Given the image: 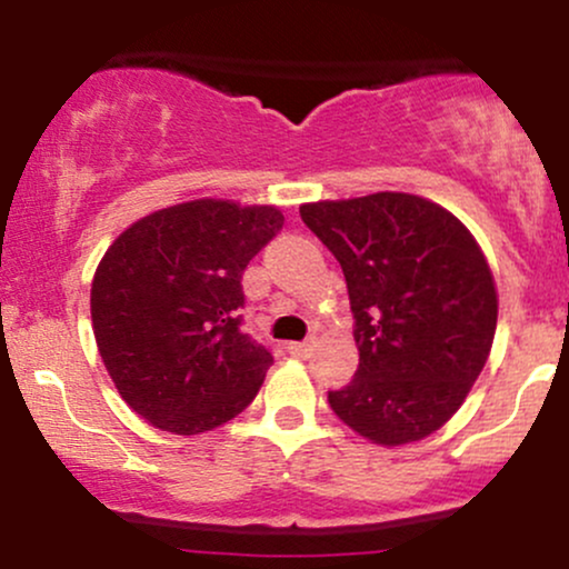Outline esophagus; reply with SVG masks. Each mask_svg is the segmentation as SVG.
I'll list each match as a JSON object with an SVG mask.
<instances>
[{
  "label": "esophagus",
  "mask_w": 569,
  "mask_h": 569,
  "mask_svg": "<svg viewBox=\"0 0 569 569\" xmlns=\"http://www.w3.org/2000/svg\"><path fill=\"white\" fill-rule=\"evenodd\" d=\"M310 348H312L310 342H289V345H286V350H289L291 356H297V358H305L307 352H310Z\"/></svg>",
  "instance_id": "obj_1"
}]
</instances>
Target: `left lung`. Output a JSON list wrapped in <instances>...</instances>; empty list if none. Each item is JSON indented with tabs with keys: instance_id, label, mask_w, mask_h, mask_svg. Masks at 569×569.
I'll return each instance as SVG.
<instances>
[{
	"instance_id": "obj_1",
	"label": "left lung",
	"mask_w": 569,
	"mask_h": 569,
	"mask_svg": "<svg viewBox=\"0 0 569 569\" xmlns=\"http://www.w3.org/2000/svg\"><path fill=\"white\" fill-rule=\"evenodd\" d=\"M299 217L348 283L358 369L329 403L369 441L398 447L439 430L485 369L498 293L473 234L417 194L307 202Z\"/></svg>"
}]
</instances>
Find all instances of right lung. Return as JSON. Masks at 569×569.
<instances>
[{
    "instance_id": "obj_1",
    "label": "right lung",
    "mask_w": 569,
    "mask_h": 569,
    "mask_svg": "<svg viewBox=\"0 0 569 569\" xmlns=\"http://www.w3.org/2000/svg\"><path fill=\"white\" fill-rule=\"evenodd\" d=\"M280 230L272 206L192 200L149 213L109 246L90 316L103 367L143 420L194 436L253 401L272 352L240 329V278Z\"/></svg>"
}]
</instances>
